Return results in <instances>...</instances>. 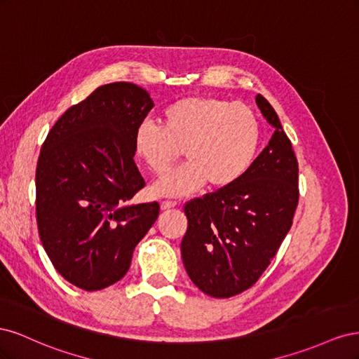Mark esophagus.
Listing matches in <instances>:
<instances>
[{
	"label": "esophagus",
	"mask_w": 359,
	"mask_h": 359,
	"mask_svg": "<svg viewBox=\"0 0 359 359\" xmlns=\"http://www.w3.org/2000/svg\"><path fill=\"white\" fill-rule=\"evenodd\" d=\"M177 206V202L173 201H163L161 202V210H170V208H175Z\"/></svg>",
	"instance_id": "1"
}]
</instances>
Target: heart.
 I'll return each mask as SVG.
<instances>
[{
  "mask_svg": "<svg viewBox=\"0 0 359 359\" xmlns=\"http://www.w3.org/2000/svg\"><path fill=\"white\" fill-rule=\"evenodd\" d=\"M259 142L260 126L247 104L193 95L170 103L160 114V128L140 124L135 153L151 172L161 175L184 151L187 165L151 187L154 196L182 198L206 181L212 189L232 186L253 163Z\"/></svg>",
  "mask_w": 359,
  "mask_h": 359,
  "instance_id": "heart-1",
  "label": "heart"
}]
</instances>
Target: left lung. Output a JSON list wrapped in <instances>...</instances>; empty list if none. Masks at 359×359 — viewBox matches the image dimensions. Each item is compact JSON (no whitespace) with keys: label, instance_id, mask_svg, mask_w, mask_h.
<instances>
[{"label":"left lung","instance_id":"left-lung-1","mask_svg":"<svg viewBox=\"0 0 359 359\" xmlns=\"http://www.w3.org/2000/svg\"><path fill=\"white\" fill-rule=\"evenodd\" d=\"M256 104L274 127L244 175L229 187L184 205L189 227L181 241L191 281L214 298H231L252 287L277 255L295 215L298 160L280 119L264 95Z\"/></svg>","mask_w":359,"mask_h":359}]
</instances>
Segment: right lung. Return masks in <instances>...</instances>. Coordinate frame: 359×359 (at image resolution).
<instances>
[{
  "instance_id": "add662e5",
  "label": "right lung",
  "mask_w": 359,
  "mask_h": 359,
  "mask_svg": "<svg viewBox=\"0 0 359 359\" xmlns=\"http://www.w3.org/2000/svg\"><path fill=\"white\" fill-rule=\"evenodd\" d=\"M154 103L130 82L102 85L64 112L41 145L36 219L52 265L73 286L100 290L121 280L154 224L158 202L127 205L145 187L135 133Z\"/></svg>"
}]
</instances>
